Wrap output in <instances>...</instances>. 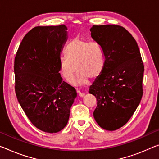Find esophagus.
Returning a JSON list of instances; mask_svg holds the SVG:
<instances>
[{
	"instance_id": "esophagus-1",
	"label": "esophagus",
	"mask_w": 159,
	"mask_h": 159,
	"mask_svg": "<svg viewBox=\"0 0 159 159\" xmlns=\"http://www.w3.org/2000/svg\"><path fill=\"white\" fill-rule=\"evenodd\" d=\"M77 93H78V95H79L80 97H84L85 95V93H81L80 91V90H77Z\"/></svg>"
}]
</instances>
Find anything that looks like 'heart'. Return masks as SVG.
<instances>
[{"label": "heart", "mask_w": 159, "mask_h": 159, "mask_svg": "<svg viewBox=\"0 0 159 159\" xmlns=\"http://www.w3.org/2000/svg\"><path fill=\"white\" fill-rule=\"evenodd\" d=\"M64 53L66 57L60 60L59 72L67 81L73 79L76 69L79 72L74 84L77 85L86 84L89 78L95 79L102 74L105 55L98 42L76 37L69 42Z\"/></svg>", "instance_id": "obj_1"}]
</instances>
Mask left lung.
Segmentation results:
<instances>
[{
	"label": "left lung",
	"mask_w": 159,
	"mask_h": 159,
	"mask_svg": "<svg viewBox=\"0 0 159 159\" xmlns=\"http://www.w3.org/2000/svg\"><path fill=\"white\" fill-rule=\"evenodd\" d=\"M90 30L105 55L102 74L89 89L97 99L93 116L100 127L114 131L129 121L140 103L144 66L137 42L123 27L93 25Z\"/></svg>",
	"instance_id": "obj_1"
}]
</instances>
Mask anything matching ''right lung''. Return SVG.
<instances>
[{
	"mask_svg": "<svg viewBox=\"0 0 159 159\" xmlns=\"http://www.w3.org/2000/svg\"><path fill=\"white\" fill-rule=\"evenodd\" d=\"M66 30L64 25L34 27L22 39L15 58L17 100L32 125L48 133L66 127L77 96L59 74Z\"/></svg>",
	"mask_w": 159,
	"mask_h": 159,
	"instance_id": "add662e5",
	"label": "right lung"
}]
</instances>
